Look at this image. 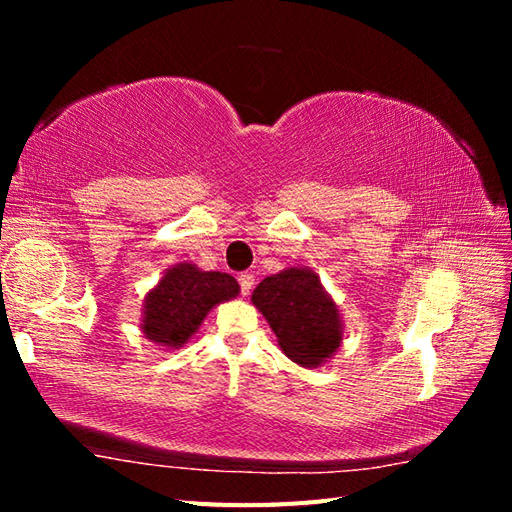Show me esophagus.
I'll use <instances>...</instances> for the list:
<instances>
[{
	"mask_svg": "<svg viewBox=\"0 0 512 512\" xmlns=\"http://www.w3.org/2000/svg\"><path fill=\"white\" fill-rule=\"evenodd\" d=\"M239 286H242V295H250V290L255 286V275L253 273H242L239 275Z\"/></svg>",
	"mask_w": 512,
	"mask_h": 512,
	"instance_id": "esophagus-1",
	"label": "esophagus"
}]
</instances>
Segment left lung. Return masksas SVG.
<instances>
[{"label":"left lung","instance_id":"1","mask_svg":"<svg viewBox=\"0 0 512 512\" xmlns=\"http://www.w3.org/2000/svg\"><path fill=\"white\" fill-rule=\"evenodd\" d=\"M250 301L290 361L314 369L339 352L345 330L341 310L308 266H290L266 277Z\"/></svg>","mask_w":512,"mask_h":512}]
</instances>
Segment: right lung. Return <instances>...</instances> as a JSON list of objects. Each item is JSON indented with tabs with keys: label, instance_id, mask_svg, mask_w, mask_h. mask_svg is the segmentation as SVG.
Here are the masks:
<instances>
[{
	"label": "right lung",
	"instance_id": "1",
	"mask_svg": "<svg viewBox=\"0 0 512 512\" xmlns=\"http://www.w3.org/2000/svg\"><path fill=\"white\" fill-rule=\"evenodd\" d=\"M237 295L235 277L180 262L167 268L145 295L140 332L162 350H180L200 330L206 314Z\"/></svg>",
	"mask_w": 512,
	"mask_h": 512
}]
</instances>
